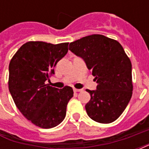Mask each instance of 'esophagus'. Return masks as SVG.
<instances>
[{
  "label": "esophagus",
  "instance_id": "esophagus-1",
  "mask_svg": "<svg viewBox=\"0 0 149 149\" xmlns=\"http://www.w3.org/2000/svg\"><path fill=\"white\" fill-rule=\"evenodd\" d=\"M73 91H74L75 93H78V92H81V91H82V89H78V88H74V89H73Z\"/></svg>",
  "mask_w": 149,
  "mask_h": 149
}]
</instances>
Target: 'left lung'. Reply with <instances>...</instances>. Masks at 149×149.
I'll list each match as a JSON object with an SVG mask.
<instances>
[{
    "mask_svg": "<svg viewBox=\"0 0 149 149\" xmlns=\"http://www.w3.org/2000/svg\"><path fill=\"white\" fill-rule=\"evenodd\" d=\"M68 49L84 60L97 83L96 90H86L91 97L85 105L88 116L101 124L115 121L132 94V64L121 45L93 34L71 42Z\"/></svg>",
    "mask_w": 149,
    "mask_h": 149,
    "instance_id": "left-lung-1",
    "label": "left lung"
}]
</instances>
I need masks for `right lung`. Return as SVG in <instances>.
<instances>
[{
    "label": "right lung",
    "mask_w": 149,
    "mask_h": 149,
    "mask_svg": "<svg viewBox=\"0 0 149 149\" xmlns=\"http://www.w3.org/2000/svg\"><path fill=\"white\" fill-rule=\"evenodd\" d=\"M68 43L43 41L24 44L8 66V89L25 118L40 128H51L65 119L66 107L73 97L69 86L59 89L46 84L54 67L68 52Z\"/></svg>",
    "instance_id": "right-lung-1"
}]
</instances>
